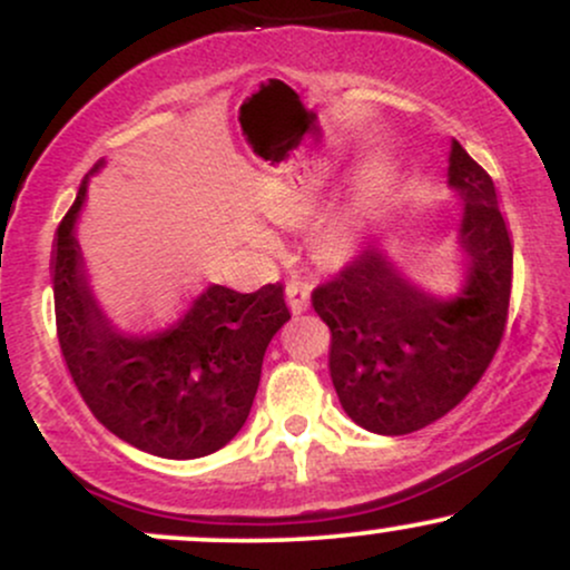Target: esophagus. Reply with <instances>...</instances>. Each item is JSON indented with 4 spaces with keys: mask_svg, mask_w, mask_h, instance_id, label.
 Instances as JSON below:
<instances>
[{
    "mask_svg": "<svg viewBox=\"0 0 570 570\" xmlns=\"http://www.w3.org/2000/svg\"><path fill=\"white\" fill-rule=\"evenodd\" d=\"M286 303H289L292 313H305L311 307V286L303 284V281H289L286 284Z\"/></svg>",
    "mask_w": 570,
    "mask_h": 570,
    "instance_id": "esophagus-1",
    "label": "esophagus"
}]
</instances>
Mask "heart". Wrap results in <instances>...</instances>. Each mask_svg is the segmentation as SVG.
I'll return each instance as SVG.
<instances>
[{
    "label": "heart",
    "mask_w": 570,
    "mask_h": 570,
    "mask_svg": "<svg viewBox=\"0 0 570 570\" xmlns=\"http://www.w3.org/2000/svg\"><path fill=\"white\" fill-rule=\"evenodd\" d=\"M383 185V176H377V179L367 181V193H375V189H381ZM273 214L281 219H289V222H297L303 219L307 214V206L303 200L297 198H278L271 203ZM259 238L267 240V233H259ZM353 244V233L348 227V222H324V225L316 227V233H313V248H316V254L322 259H340L348 254V248Z\"/></svg>",
    "instance_id": "obj_1"
}]
</instances>
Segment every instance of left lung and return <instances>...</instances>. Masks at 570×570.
Returning <instances> with one entry per match:
<instances>
[{"mask_svg":"<svg viewBox=\"0 0 570 570\" xmlns=\"http://www.w3.org/2000/svg\"><path fill=\"white\" fill-rule=\"evenodd\" d=\"M450 187L463 198L469 276L458 297L417 289L364 248L311 294L332 332L330 375L353 423L402 436L440 421L480 383L499 351L512 294V240L485 168L453 141Z\"/></svg>","mask_w":570,"mask_h":570,"instance_id":"obj_1","label":"left lung"}]
</instances>
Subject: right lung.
Listing matches in <instances>:
<instances>
[{
    "label": "right lung",
    "mask_w": 570,
    "mask_h": 570,
    "mask_svg": "<svg viewBox=\"0 0 570 570\" xmlns=\"http://www.w3.org/2000/svg\"><path fill=\"white\" fill-rule=\"evenodd\" d=\"M101 163L90 174H96ZM88 189L58 225L56 330L82 402L115 436L160 458H203L238 434L273 335L289 322L284 286L252 294L208 286L171 326L130 337L98 307L75 225Z\"/></svg>",
    "instance_id": "obj_1"
}]
</instances>
